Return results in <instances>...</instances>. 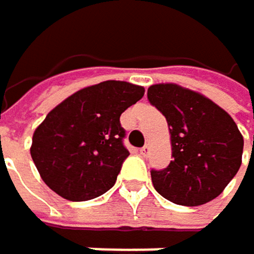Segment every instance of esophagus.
<instances>
[{
  "label": "esophagus",
  "mask_w": 254,
  "mask_h": 254,
  "mask_svg": "<svg viewBox=\"0 0 254 254\" xmlns=\"http://www.w3.org/2000/svg\"><path fill=\"white\" fill-rule=\"evenodd\" d=\"M148 150H150V147H148V145H144L142 148H139V153H141L142 156H147V153H148Z\"/></svg>",
  "instance_id": "esophagus-1"
}]
</instances>
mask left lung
<instances>
[{"label": "left lung", "mask_w": 254, "mask_h": 254, "mask_svg": "<svg viewBox=\"0 0 254 254\" xmlns=\"http://www.w3.org/2000/svg\"><path fill=\"white\" fill-rule=\"evenodd\" d=\"M147 98L165 116L172 134L173 159L162 170H150L155 190L187 207L215 199L241 167L244 138L232 116L176 84L152 85Z\"/></svg>", "instance_id": "left-lung-1"}]
</instances>
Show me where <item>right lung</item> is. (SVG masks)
<instances>
[{"label":"right lung","mask_w":254,"mask_h":254,"mask_svg":"<svg viewBox=\"0 0 254 254\" xmlns=\"http://www.w3.org/2000/svg\"><path fill=\"white\" fill-rule=\"evenodd\" d=\"M142 96L139 85L104 81L55 107L35 130L30 148L49 189L75 202L109 191L130 155L121 113Z\"/></svg>","instance_id":"add662e5"}]
</instances>
